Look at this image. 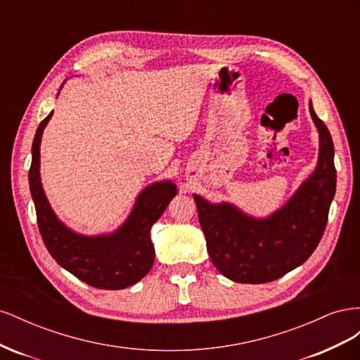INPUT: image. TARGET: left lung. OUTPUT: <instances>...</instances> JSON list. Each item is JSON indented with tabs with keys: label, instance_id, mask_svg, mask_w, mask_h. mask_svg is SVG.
Here are the masks:
<instances>
[{
	"label": "left lung",
	"instance_id": "obj_1",
	"mask_svg": "<svg viewBox=\"0 0 360 360\" xmlns=\"http://www.w3.org/2000/svg\"><path fill=\"white\" fill-rule=\"evenodd\" d=\"M309 112L320 136L317 167L279 210L258 219L230 202L212 204L193 195L212 263L228 279L275 281L303 264L321 240L336 191L335 150L311 102Z\"/></svg>",
	"mask_w": 360,
	"mask_h": 360
}]
</instances>
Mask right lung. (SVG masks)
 Instances as JSON below:
<instances>
[{
  "mask_svg": "<svg viewBox=\"0 0 360 360\" xmlns=\"http://www.w3.org/2000/svg\"><path fill=\"white\" fill-rule=\"evenodd\" d=\"M53 111L39 124L31 147L30 192L37 225L52 258L78 279L96 288L122 290L143 279L155 263L150 230L177 195L171 180L150 184L138 195L124 224L111 234L82 236L72 231L53 213L40 181V143Z\"/></svg>",
  "mask_w": 360,
  "mask_h": 360,
  "instance_id": "right-lung-1",
  "label": "right lung"
}]
</instances>
